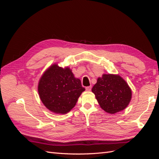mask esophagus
Segmentation results:
<instances>
[{"label":"esophagus","mask_w":159,"mask_h":159,"mask_svg":"<svg viewBox=\"0 0 159 159\" xmlns=\"http://www.w3.org/2000/svg\"><path fill=\"white\" fill-rule=\"evenodd\" d=\"M85 89H86V90H87V91H91V86H88V87H86Z\"/></svg>","instance_id":"1"}]
</instances>
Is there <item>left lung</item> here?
I'll use <instances>...</instances> for the list:
<instances>
[{
  "instance_id": "1",
  "label": "left lung",
  "mask_w": 159,
  "mask_h": 159,
  "mask_svg": "<svg viewBox=\"0 0 159 159\" xmlns=\"http://www.w3.org/2000/svg\"><path fill=\"white\" fill-rule=\"evenodd\" d=\"M92 92L105 111L114 114L125 109L131 99V90L121 77L103 74L93 87Z\"/></svg>"
}]
</instances>
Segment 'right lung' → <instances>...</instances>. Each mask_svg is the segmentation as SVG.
Here are the masks:
<instances>
[{"mask_svg": "<svg viewBox=\"0 0 159 159\" xmlns=\"http://www.w3.org/2000/svg\"><path fill=\"white\" fill-rule=\"evenodd\" d=\"M38 90L46 108L55 113L65 114L75 106L85 88L70 68L54 64L42 75Z\"/></svg>", "mask_w": 159, "mask_h": 159, "instance_id": "add662e5", "label": "right lung"}]
</instances>
